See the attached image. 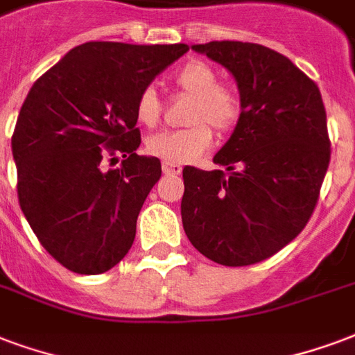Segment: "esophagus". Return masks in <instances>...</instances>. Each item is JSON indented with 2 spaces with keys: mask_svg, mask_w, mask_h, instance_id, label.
Wrapping results in <instances>:
<instances>
[{
  "mask_svg": "<svg viewBox=\"0 0 355 355\" xmlns=\"http://www.w3.org/2000/svg\"><path fill=\"white\" fill-rule=\"evenodd\" d=\"M183 168L174 162H162V174L164 175H180Z\"/></svg>",
  "mask_w": 355,
  "mask_h": 355,
  "instance_id": "esophagus-1",
  "label": "esophagus"
}]
</instances>
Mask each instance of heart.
<instances>
[{"mask_svg":"<svg viewBox=\"0 0 355 355\" xmlns=\"http://www.w3.org/2000/svg\"><path fill=\"white\" fill-rule=\"evenodd\" d=\"M174 86L181 95L191 97L185 129L164 130L148 138L149 155L164 162L187 164L204 155L213 144V129L228 132L241 117V98L234 89L218 84L215 69L204 61H189L174 74ZM162 114V103L153 87L140 92L135 103V116L144 127H155Z\"/></svg>","mask_w":355,"mask_h":355,"instance_id":"heart-1","label":"heart"}]
</instances>
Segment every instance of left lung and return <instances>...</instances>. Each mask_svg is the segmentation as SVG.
Returning <instances> with one entry per match:
<instances>
[{
	"instance_id": "obj_1",
	"label": "left lung",
	"mask_w": 355,
	"mask_h": 355,
	"mask_svg": "<svg viewBox=\"0 0 355 355\" xmlns=\"http://www.w3.org/2000/svg\"><path fill=\"white\" fill-rule=\"evenodd\" d=\"M238 82L241 117L213 157L223 170L183 168L181 220L194 249L239 268L288 245L313 215L329 166L318 86L286 55L262 44H193Z\"/></svg>"
}]
</instances>
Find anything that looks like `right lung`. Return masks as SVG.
<instances>
[{
	"label": "right lung",
	"mask_w": 355,
	"mask_h": 355,
	"mask_svg": "<svg viewBox=\"0 0 355 355\" xmlns=\"http://www.w3.org/2000/svg\"><path fill=\"white\" fill-rule=\"evenodd\" d=\"M187 44L92 41L73 48L29 89L15 132L18 202L61 266L98 275L129 252L137 218L161 178L157 157L137 155L135 103ZM122 166L103 171L101 160Z\"/></svg>",
	"instance_id": "1"
}]
</instances>
